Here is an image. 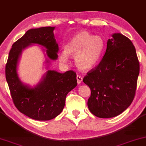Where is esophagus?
Returning a JSON list of instances; mask_svg holds the SVG:
<instances>
[{"label": "esophagus", "instance_id": "1", "mask_svg": "<svg viewBox=\"0 0 146 146\" xmlns=\"http://www.w3.org/2000/svg\"><path fill=\"white\" fill-rule=\"evenodd\" d=\"M82 81H83L82 77H81L80 75H77V83H78V84H79V83L82 82Z\"/></svg>", "mask_w": 146, "mask_h": 146}]
</instances>
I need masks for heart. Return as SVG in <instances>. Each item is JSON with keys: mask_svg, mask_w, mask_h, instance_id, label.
Here are the masks:
<instances>
[{"mask_svg": "<svg viewBox=\"0 0 146 146\" xmlns=\"http://www.w3.org/2000/svg\"><path fill=\"white\" fill-rule=\"evenodd\" d=\"M106 48V42L102 36H93L87 31H81L69 40L65 50L59 54V60L65 63L69 60V55L75 56L77 67L83 71H89L98 65Z\"/></svg>", "mask_w": 146, "mask_h": 146, "instance_id": "heart-1", "label": "heart"}]
</instances>
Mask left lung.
Listing matches in <instances>:
<instances>
[{
  "mask_svg": "<svg viewBox=\"0 0 146 146\" xmlns=\"http://www.w3.org/2000/svg\"><path fill=\"white\" fill-rule=\"evenodd\" d=\"M139 73V62L132 42L122 34H113L100 63L83 78L91 89L89 111L100 118L121 114L133 102Z\"/></svg>",
  "mask_w": 146,
  "mask_h": 146,
  "instance_id": "obj_1",
  "label": "left lung"
}]
</instances>
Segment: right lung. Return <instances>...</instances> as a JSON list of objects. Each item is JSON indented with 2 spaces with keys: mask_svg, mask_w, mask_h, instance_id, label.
<instances>
[{
  "mask_svg": "<svg viewBox=\"0 0 146 146\" xmlns=\"http://www.w3.org/2000/svg\"><path fill=\"white\" fill-rule=\"evenodd\" d=\"M55 27L27 31L13 44L6 64V79L15 107L25 115L38 121H47L59 115L65 106L67 93L77 85L76 73L71 70L64 73L48 70L42 81L34 88L23 85L19 78L17 71L19 58L27 46L33 43L40 44L46 48L50 59H57L59 46L54 36Z\"/></svg>",
  "mask_w": 146,
  "mask_h": 146,
  "instance_id": "add662e5",
  "label": "right lung"
}]
</instances>
